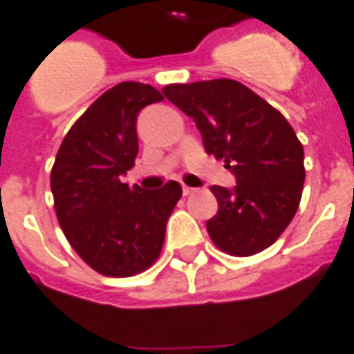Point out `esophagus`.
Wrapping results in <instances>:
<instances>
[{
    "label": "esophagus",
    "mask_w": 354,
    "mask_h": 354,
    "mask_svg": "<svg viewBox=\"0 0 354 354\" xmlns=\"http://www.w3.org/2000/svg\"><path fill=\"white\" fill-rule=\"evenodd\" d=\"M182 192H184V195L187 197V195H194L197 189H195V187H189V185H184V187H182Z\"/></svg>",
    "instance_id": "34e87169"
}]
</instances>
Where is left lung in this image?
<instances>
[{
	"label": "left lung",
	"instance_id": "left-lung-1",
	"mask_svg": "<svg viewBox=\"0 0 354 354\" xmlns=\"http://www.w3.org/2000/svg\"><path fill=\"white\" fill-rule=\"evenodd\" d=\"M162 93L201 132L205 151L224 159L236 187L212 185L218 212L207 232L224 253L249 257L270 247L295 216L305 153L280 111L243 84L218 78L170 84Z\"/></svg>",
	"mask_w": 354,
	"mask_h": 354
}]
</instances>
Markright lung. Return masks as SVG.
Masks as SVG:
<instances>
[{
    "instance_id": "obj_1",
    "label": "right lung",
    "mask_w": 354,
    "mask_h": 354,
    "mask_svg": "<svg viewBox=\"0 0 354 354\" xmlns=\"http://www.w3.org/2000/svg\"><path fill=\"white\" fill-rule=\"evenodd\" d=\"M157 101L162 95L153 86L117 84L74 122L51 169L57 220L80 259L103 276L149 268L182 197L178 182L143 192L122 182L138 155V115Z\"/></svg>"
}]
</instances>
